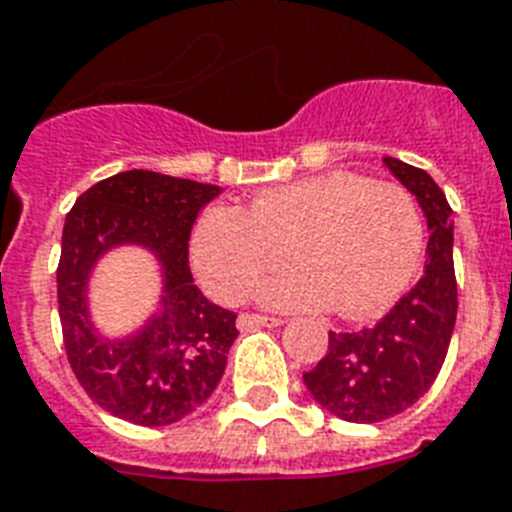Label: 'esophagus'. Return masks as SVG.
I'll list each match as a JSON object with an SVG mask.
<instances>
[{
	"label": "esophagus",
	"mask_w": 512,
	"mask_h": 512,
	"mask_svg": "<svg viewBox=\"0 0 512 512\" xmlns=\"http://www.w3.org/2000/svg\"><path fill=\"white\" fill-rule=\"evenodd\" d=\"M236 324H239V329H255V327H281L284 321L273 319V316H263V313H241Z\"/></svg>",
	"instance_id": "1"
}]
</instances>
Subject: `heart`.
<instances>
[{"label": "heart", "mask_w": 512, "mask_h": 512, "mask_svg": "<svg viewBox=\"0 0 512 512\" xmlns=\"http://www.w3.org/2000/svg\"><path fill=\"white\" fill-rule=\"evenodd\" d=\"M422 244L420 207L404 185L335 170L260 191L247 209H204L191 257L209 295L239 303L292 247L300 263L260 284L265 305L369 316L409 287Z\"/></svg>", "instance_id": "1"}]
</instances>
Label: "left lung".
Here are the masks:
<instances>
[{"label":"left lung","instance_id":"left-lung-1","mask_svg":"<svg viewBox=\"0 0 512 512\" xmlns=\"http://www.w3.org/2000/svg\"><path fill=\"white\" fill-rule=\"evenodd\" d=\"M382 162L425 212L430 231L425 273L374 327L329 332L327 356L303 374L305 388L327 412L364 425L396 417L428 393L457 321L452 207L425 170L393 156Z\"/></svg>","mask_w":512,"mask_h":512}]
</instances>
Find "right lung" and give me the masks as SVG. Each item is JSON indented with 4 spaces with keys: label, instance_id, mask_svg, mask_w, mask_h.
Masks as SVG:
<instances>
[{
    "label": "right lung",
    "instance_id": "add662e5",
    "mask_svg": "<svg viewBox=\"0 0 512 512\" xmlns=\"http://www.w3.org/2000/svg\"><path fill=\"white\" fill-rule=\"evenodd\" d=\"M220 185L151 170L106 177L84 191L63 225L58 311L68 364L87 396L108 414L162 428L199 409L225 372L236 313L209 303L193 284L188 239ZM122 243L146 246L160 260V311L130 338L111 341L89 321L86 281L100 256Z\"/></svg>",
    "mask_w": 512,
    "mask_h": 512
}]
</instances>
